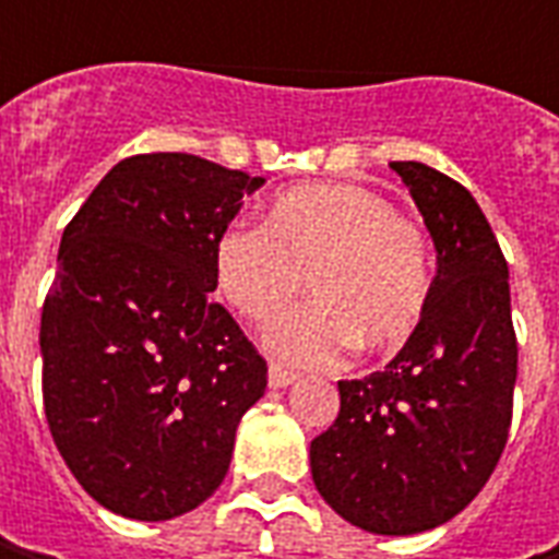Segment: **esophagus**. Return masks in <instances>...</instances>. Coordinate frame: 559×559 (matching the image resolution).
<instances>
[{
  "instance_id": "esophagus-1",
  "label": "esophagus",
  "mask_w": 559,
  "mask_h": 559,
  "mask_svg": "<svg viewBox=\"0 0 559 559\" xmlns=\"http://www.w3.org/2000/svg\"><path fill=\"white\" fill-rule=\"evenodd\" d=\"M295 379H298V376L289 373V370H283V367H270L267 370L270 389H289Z\"/></svg>"
}]
</instances>
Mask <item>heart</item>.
Masks as SVG:
<instances>
[{
	"label": "heart",
	"mask_w": 559,
	"mask_h": 559,
	"mask_svg": "<svg viewBox=\"0 0 559 559\" xmlns=\"http://www.w3.org/2000/svg\"><path fill=\"white\" fill-rule=\"evenodd\" d=\"M308 280L313 301L264 333L292 370H330L348 352H395L432 298V246L423 226L357 183L295 186L261 226H233L214 246V289L236 317L270 323Z\"/></svg>",
	"instance_id": "obj_1"
}]
</instances>
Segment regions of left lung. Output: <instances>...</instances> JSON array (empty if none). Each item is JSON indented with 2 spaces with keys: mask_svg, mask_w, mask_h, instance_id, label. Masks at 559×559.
Returning <instances> with one entry per match:
<instances>
[{
  "mask_svg": "<svg viewBox=\"0 0 559 559\" xmlns=\"http://www.w3.org/2000/svg\"><path fill=\"white\" fill-rule=\"evenodd\" d=\"M436 242L419 330L385 370L338 382V417L311 441L323 501L373 535H417L469 504L507 444L516 333L501 246L469 189L419 162L389 164Z\"/></svg>",
  "mask_w": 559,
  "mask_h": 559,
  "instance_id": "obj_1",
  "label": "left lung"
}]
</instances>
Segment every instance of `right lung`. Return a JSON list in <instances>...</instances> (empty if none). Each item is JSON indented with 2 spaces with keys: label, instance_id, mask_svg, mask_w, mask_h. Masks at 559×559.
Here are the masks:
<instances>
[{
  "label": "right lung",
  "instance_id": "add662e5",
  "mask_svg": "<svg viewBox=\"0 0 559 559\" xmlns=\"http://www.w3.org/2000/svg\"><path fill=\"white\" fill-rule=\"evenodd\" d=\"M264 177L199 155L115 164L68 224L39 323L55 448L90 498L162 523L224 483L267 364L211 301L214 246Z\"/></svg>",
  "mask_w": 559,
  "mask_h": 559
}]
</instances>
